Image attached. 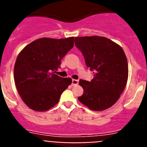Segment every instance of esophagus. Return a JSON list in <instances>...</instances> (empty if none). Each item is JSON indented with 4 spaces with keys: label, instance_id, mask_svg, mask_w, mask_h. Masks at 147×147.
Here are the masks:
<instances>
[{
    "label": "esophagus",
    "instance_id": "obj_1",
    "mask_svg": "<svg viewBox=\"0 0 147 147\" xmlns=\"http://www.w3.org/2000/svg\"><path fill=\"white\" fill-rule=\"evenodd\" d=\"M79 84V80H72V85L74 86V85H76Z\"/></svg>",
    "mask_w": 147,
    "mask_h": 147
}]
</instances>
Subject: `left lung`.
Listing matches in <instances>:
<instances>
[{"label": "left lung", "instance_id": "1", "mask_svg": "<svg viewBox=\"0 0 147 147\" xmlns=\"http://www.w3.org/2000/svg\"><path fill=\"white\" fill-rule=\"evenodd\" d=\"M74 43L93 74L90 82L80 80L84 93L78 99L95 111L112 107L124 91L128 79L124 50L110 39L98 36L75 37Z\"/></svg>", "mask_w": 147, "mask_h": 147}]
</instances>
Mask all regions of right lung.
<instances>
[{"label": "right lung", "mask_w": 147, "mask_h": 147, "mask_svg": "<svg viewBox=\"0 0 147 147\" xmlns=\"http://www.w3.org/2000/svg\"><path fill=\"white\" fill-rule=\"evenodd\" d=\"M74 47V37H43L26 45L18 54L14 79L24 103L35 111H46L59 102L61 94L72 82L71 78L55 74L61 60Z\"/></svg>", "instance_id": "1"}]
</instances>
